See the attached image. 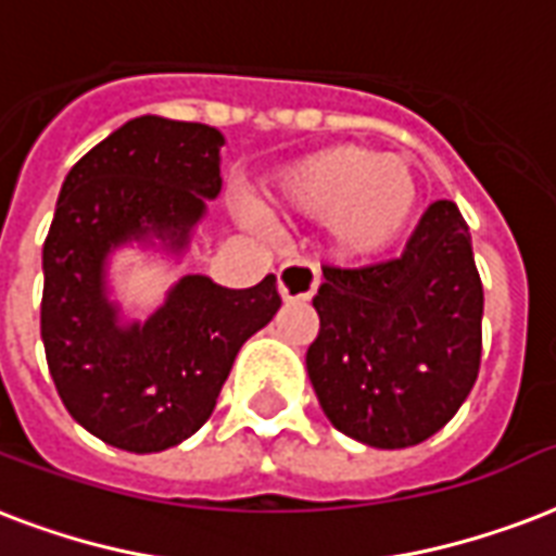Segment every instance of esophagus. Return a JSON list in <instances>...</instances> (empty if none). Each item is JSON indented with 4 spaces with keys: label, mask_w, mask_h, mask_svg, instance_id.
I'll list each match as a JSON object with an SVG mask.
<instances>
[{
    "label": "esophagus",
    "mask_w": 556,
    "mask_h": 556,
    "mask_svg": "<svg viewBox=\"0 0 556 556\" xmlns=\"http://www.w3.org/2000/svg\"><path fill=\"white\" fill-rule=\"evenodd\" d=\"M279 279V294L286 303H303V300H312L320 286V270H317L315 262L308 260H291L286 262L277 274Z\"/></svg>",
    "instance_id": "obj_1"
}]
</instances>
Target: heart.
Wrapping results in <instances>:
<instances>
[{
	"mask_svg": "<svg viewBox=\"0 0 556 556\" xmlns=\"http://www.w3.org/2000/svg\"><path fill=\"white\" fill-rule=\"evenodd\" d=\"M274 198L296 215H324V239L334 256L372 260L408 230L419 203V175L405 154L329 146L286 165ZM244 212L256 215L250 206Z\"/></svg>",
	"mask_w": 556,
	"mask_h": 556,
	"instance_id": "heart-1",
	"label": "heart"
}]
</instances>
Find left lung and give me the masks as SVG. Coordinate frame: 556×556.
I'll return each mask as SVG.
<instances>
[{
    "instance_id": "8db88e82",
    "label": "left lung",
    "mask_w": 556,
    "mask_h": 556,
    "mask_svg": "<svg viewBox=\"0 0 556 556\" xmlns=\"http://www.w3.org/2000/svg\"><path fill=\"white\" fill-rule=\"evenodd\" d=\"M320 329L306 370L320 408L346 438L376 448L438 434L481 367L484 288L472 236L452 201H434L402 256L324 268Z\"/></svg>"
}]
</instances>
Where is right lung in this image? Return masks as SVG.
Masks as SVG:
<instances>
[{
	"label": "right lung",
	"mask_w": 556,
	"mask_h": 556,
	"mask_svg": "<svg viewBox=\"0 0 556 556\" xmlns=\"http://www.w3.org/2000/svg\"><path fill=\"white\" fill-rule=\"evenodd\" d=\"M224 137L210 125L139 116L72 165L42 244L40 334L63 405L125 452H163L210 419L250 334L282 306L277 277L253 288L189 274L146 324H118L110 250L160 239L184 250L222 192Z\"/></svg>",
	"instance_id": "obj_1"
}]
</instances>
